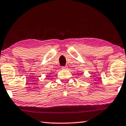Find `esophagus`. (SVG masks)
Instances as JSON below:
<instances>
[{"mask_svg": "<svg viewBox=\"0 0 126 126\" xmlns=\"http://www.w3.org/2000/svg\"><path fill=\"white\" fill-rule=\"evenodd\" d=\"M68 66H63L62 67V69H63V70H66V69H68Z\"/></svg>", "mask_w": 126, "mask_h": 126, "instance_id": "obj_1", "label": "esophagus"}]
</instances>
